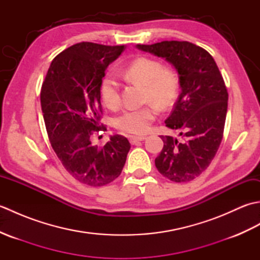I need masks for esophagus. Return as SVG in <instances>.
<instances>
[{"label":"esophagus","instance_id":"obj_1","mask_svg":"<svg viewBox=\"0 0 260 260\" xmlns=\"http://www.w3.org/2000/svg\"><path fill=\"white\" fill-rule=\"evenodd\" d=\"M144 140H145V137H144V136H135V135H132V136H129V142H131V144H136V143L142 142V141H144Z\"/></svg>","mask_w":260,"mask_h":260}]
</instances>
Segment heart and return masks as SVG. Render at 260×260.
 Masks as SVG:
<instances>
[{
  "mask_svg": "<svg viewBox=\"0 0 260 260\" xmlns=\"http://www.w3.org/2000/svg\"><path fill=\"white\" fill-rule=\"evenodd\" d=\"M127 80L145 86V99L156 103L162 107L173 104L179 92V81L171 70L157 60L140 58L127 66L123 70ZM101 98L108 108H116L119 105V84L113 75H106L99 87ZM157 116L155 105L150 104L143 107L124 109L115 118V127L127 134L143 135L151 129L152 123Z\"/></svg>",
  "mask_w": 260,
  "mask_h": 260,
  "instance_id": "heart-1",
  "label": "heart"
}]
</instances>
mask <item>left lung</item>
Masks as SVG:
<instances>
[{
	"instance_id": "1",
	"label": "left lung",
	"mask_w": 260,
	"mask_h": 260,
	"mask_svg": "<svg viewBox=\"0 0 260 260\" xmlns=\"http://www.w3.org/2000/svg\"><path fill=\"white\" fill-rule=\"evenodd\" d=\"M141 51L163 58L179 76L181 93L165 119L181 139L161 136L164 143L155 167L173 182L198 178L211 163L222 140L228 92L217 63L207 50L187 41L137 45Z\"/></svg>"
}]
</instances>
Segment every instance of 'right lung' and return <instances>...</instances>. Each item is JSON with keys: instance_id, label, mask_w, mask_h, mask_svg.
Here are the masks:
<instances>
[{"instance_id": "add662e5", "label": "right lung", "mask_w": 260, "mask_h": 260, "mask_svg": "<svg viewBox=\"0 0 260 260\" xmlns=\"http://www.w3.org/2000/svg\"><path fill=\"white\" fill-rule=\"evenodd\" d=\"M125 46L80 42L52 60L40 99L53 151L76 180L90 186L106 185L123 170L131 144L124 136H110L103 147L92 144L93 132L105 131L101 120V87L105 70Z\"/></svg>"}]
</instances>
